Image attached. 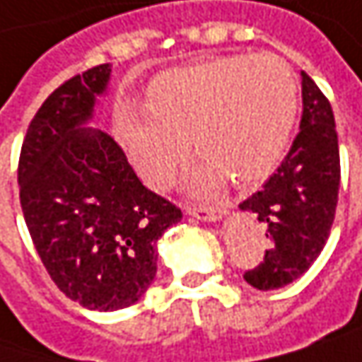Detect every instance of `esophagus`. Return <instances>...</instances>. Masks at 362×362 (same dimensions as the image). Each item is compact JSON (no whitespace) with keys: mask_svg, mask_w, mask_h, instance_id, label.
Returning a JSON list of instances; mask_svg holds the SVG:
<instances>
[{"mask_svg":"<svg viewBox=\"0 0 362 362\" xmlns=\"http://www.w3.org/2000/svg\"><path fill=\"white\" fill-rule=\"evenodd\" d=\"M186 213L201 221H219L225 215V211L219 206H186Z\"/></svg>","mask_w":362,"mask_h":362,"instance_id":"34e87169","label":"esophagus"}]
</instances>
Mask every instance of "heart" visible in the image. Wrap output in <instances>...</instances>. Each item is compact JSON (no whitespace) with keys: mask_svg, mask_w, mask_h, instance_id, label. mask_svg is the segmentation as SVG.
<instances>
[{"mask_svg":"<svg viewBox=\"0 0 362 362\" xmlns=\"http://www.w3.org/2000/svg\"><path fill=\"white\" fill-rule=\"evenodd\" d=\"M299 110V83L276 54H233L163 74L149 104L124 106L120 137L153 188H168L188 156L202 158L190 184L201 192L231 178L268 176L287 151Z\"/></svg>","mask_w":362,"mask_h":362,"instance_id":"heart-1","label":"heart"}]
</instances>
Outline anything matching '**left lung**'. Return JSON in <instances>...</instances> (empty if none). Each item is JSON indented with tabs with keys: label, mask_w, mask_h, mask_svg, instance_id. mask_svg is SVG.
<instances>
[{
	"label": "left lung",
	"mask_w": 362,
	"mask_h": 362,
	"mask_svg": "<svg viewBox=\"0 0 362 362\" xmlns=\"http://www.w3.org/2000/svg\"><path fill=\"white\" fill-rule=\"evenodd\" d=\"M303 115L299 133L279 170L262 190L240 209L252 213L270 240L264 260L244 274L258 291L281 288L297 281L320 256L334 223L340 151L328 98L301 71Z\"/></svg>",
	"instance_id": "obj_1"
}]
</instances>
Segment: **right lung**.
Returning <instances> with one entry per match:
<instances>
[{
    "label": "right lung",
    "mask_w": 362,
    "mask_h": 362,
    "mask_svg": "<svg viewBox=\"0 0 362 362\" xmlns=\"http://www.w3.org/2000/svg\"><path fill=\"white\" fill-rule=\"evenodd\" d=\"M104 63L59 86L33 118L18 163L20 204L54 285L98 311L137 303L158 272V240L182 211L139 180L108 133L86 127L108 88Z\"/></svg>",
    "instance_id": "add662e5"
}]
</instances>
